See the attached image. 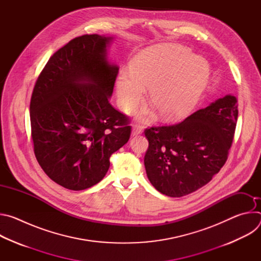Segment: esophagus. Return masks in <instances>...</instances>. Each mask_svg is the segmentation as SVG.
<instances>
[{"mask_svg": "<svg viewBox=\"0 0 261 261\" xmlns=\"http://www.w3.org/2000/svg\"><path fill=\"white\" fill-rule=\"evenodd\" d=\"M141 132H142V127H141L140 125L135 124V125L133 126V128H132V135H133V136H135V135L140 134Z\"/></svg>", "mask_w": 261, "mask_h": 261, "instance_id": "34e87169", "label": "esophagus"}]
</instances>
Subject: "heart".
<instances>
[{"label": "heart", "mask_w": 261, "mask_h": 261, "mask_svg": "<svg viewBox=\"0 0 261 261\" xmlns=\"http://www.w3.org/2000/svg\"><path fill=\"white\" fill-rule=\"evenodd\" d=\"M210 76L206 61L178 45L147 48L130 63V74L117 83L121 109L132 111L150 89V104L165 120L187 116L203 93Z\"/></svg>", "instance_id": "obj_1"}]
</instances>
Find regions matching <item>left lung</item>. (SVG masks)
<instances>
[{
	"label": "left lung",
	"instance_id": "left-lung-1",
	"mask_svg": "<svg viewBox=\"0 0 261 261\" xmlns=\"http://www.w3.org/2000/svg\"><path fill=\"white\" fill-rule=\"evenodd\" d=\"M238 115L237 98L227 95L180 123L146 128L144 166L151 184L170 197L206 185L228 158Z\"/></svg>",
	"mask_w": 261,
	"mask_h": 261
}]
</instances>
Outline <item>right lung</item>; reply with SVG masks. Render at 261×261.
Masks as SVG:
<instances>
[{
    "label": "right lung",
    "instance_id": "add662e5",
    "mask_svg": "<svg viewBox=\"0 0 261 261\" xmlns=\"http://www.w3.org/2000/svg\"><path fill=\"white\" fill-rule=\"evenodd\" d=\"M110 37L84 35L56 51L36 81L30 103L34 153L62 187L99 182L109 158L130 138L129 117L109 103L119 68L106 59Z\"/></svg>",
    "mask_w": 261,
    "mask_h": 261
}]
</instances>
